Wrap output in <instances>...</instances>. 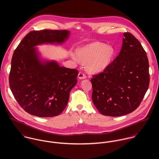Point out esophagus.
<instances>
[{"instance_id": "1", "label": "esophagus", "mask_w": 159, "mask_h": 159, "mask_svg": "<svg viewBox=\"0 0 159 159\" xmlns=\"http://www.w3.org/2000/svg\"><path fill=\"white\" fill-rule=\"evenodd\" d=\"M78 78L80 79H84L86 78V75H85L84 73L82 72H80L78 74Z\"/></svg>"}]
</instances>
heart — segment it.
I'll return each instance as SVG.
<instances>
[{
    "label": "heart",
    "instance_id": "b5f03b06",
    "mask_svg": "<svg viewBox=\"0 0 159 159\" xmlns=\"http://www.w3.org/2000/svg\"><path fill=\"white\" fill-rule=\"evenodd\" d=\"M79 60L87 62V69L92 73L104 71L109 65L115 51L112 47L102 43H92L80 47L76 50Z\"/></svg>",
    "mask_w": 159,
    "mask_h": 159
}]
</instances>
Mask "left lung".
Here are the masks:
<instances>
[{
  "label": "left lung",
  "mask_w": 159,
  "mask_h": 159,
  "mask_svg": "<svg viewBox=\"0 0 159 159\" xmlns=\"http://www.w3.org/2000/svg\"><path fill=\"white\" fill-rule=\"evenodd\" d=\"M93 77L92 99L101 114L116 117L132 112L140 104L150 82L148 60L140 41L124 33L118 56Z\"/></svg>",
  "instance_id": "obj_1"
}]
</instances>
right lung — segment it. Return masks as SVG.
I'll use <instances>...</instances> for the list:
<instances>
[{
    "instance_id": "obj_1",
    "label": "right lung",
    "mask_w": 159,
    "mask_h": 159,
    "mask_svg": "<svg viewBox=\"0 0 159 159\" xmlns=\"http://www.w3.org/2000/svg\"><path fill=\"white\" fill-rule=\"evenodd\" d=\"M67 30L33 31L22 39L11 61L9 85L20 106L29 114L43 118L59 115L77 82L78 70L42 60L34 47L44 43H64Z\"/></svg>"
}]
</instances>
